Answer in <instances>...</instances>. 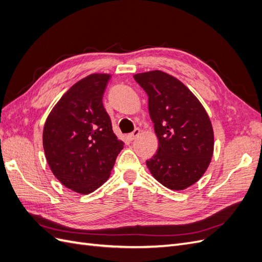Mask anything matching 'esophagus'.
<instances>
[{"label": "esophagus", "instance_id": "1", "mask_svg": "<svg viewBox=\"0 0 262 262\" xmlns=\"http://www.w3.org/2000/svg\"><path fill=\"white\" fill-rule=\"evenodd\" d=\"M140 129L139 128H137V129H134V131L133 132H131L130 134H128V139L130 140V141H133L134 139H137L139 136H140Z\"/></svg>", "mask_w": 262, "mask_h": 262}]
</instances>
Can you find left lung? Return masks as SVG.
I'll list each match as a JSON object with an SVG mask.
<instances>
[{
	"instance_id": "obj_1",
	"label": "left lung",
	"mask_w": 262,
	"mask_h": 262,
	"mask_svg": "<svg viewBox=\"0 0 262 262\" xmlns=\"http://www.w3.org/2000/svg\"><path fill=\"white\" fill-rule=\"evenodd\" d=\"M148 97V113L158 139L156 154L146 161L153 177L171 190L199 180L211 163L214 134L205 109L188 87L162 71L133 76Z\"/></svg>"
}]
</instances>
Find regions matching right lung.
<instances>
[{
	"instance_id": "add662e5",
	"label": "right lung",
	"mask_w": 262,
	"mask_h": 262,
	"mask_svg": "<svg viewBox=\"0 0 262 262\" xmlns=\"http://www.w3.org/2000/svg\"><path fill=\"white\" fill-rule=\"evenodd\" d=\"M110 77L95 73L75 83L43 126L42 144L51 171L77 193H91L106 182L123 148L102 105Z\"/></svg>"
}]
</instances>
